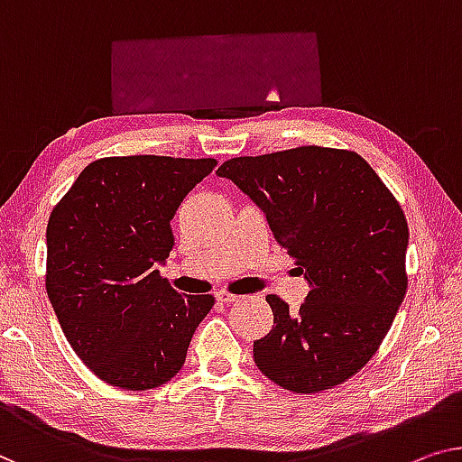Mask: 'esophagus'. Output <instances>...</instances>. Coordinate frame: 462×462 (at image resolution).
I'll return each instance as SVG.
<instances>
[{
    "instance_id": "34e87169",
    "label": "esophagus",
    "mask_w": 462,
    "mask_h": 462,
    "mask_svg": "<svg viewBox=\"0 0 462 462\" xmlns=\"http://www.w3.org/2000/svg\"><path fill=\"white\" fill-rule=\"evenodd\" d=\"M216 299H217L219 302H234V300H238L240 297H236V294H232V292H228V291H217V292H216Z\"/></svg>"
}]
</instances>
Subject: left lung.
<instances>
[{
  "label": "left lung",
  "instance_id": "obj_1",
  "mask_svg": "<svg viewBox=\"0 0 462 462\" xmlns=\"http://www.w3.org/2000/svg\"><path fill=\"white\" fill-rule=\"evenodd\" d=\"M265 213L311 286L299 313L267 294L273 328L253 342L261 374L313 394L353 377L407 294L409 226L401 205L355 151L297 147L234 157L217 170Z\"/></svg>",
  "mask_w": 462,
  "mask_h": 462
}]
</instances>
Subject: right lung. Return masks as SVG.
Instances as JSON below:
<instances>
[{
    "instance_id": "right-lung-1",
    "label": "right lung",
    "mask_w": 462,
    "mask_h": 462,
    "mask_svg": "<svg viewBox=\"0 0 462 462\" xmlns=\"http://www.w3.org/2000/svg\"><path fill=\"white\" fill-rule=\"evenodd\" d=\"M216 160L163 155L88 163L47 224V297L80 361L106 383L151 390L182 369L211 294L162 278L170 222Z\"/></svg>"
}]
</instances>
